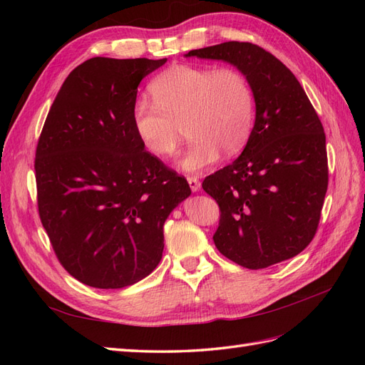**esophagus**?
Listing matches in <instances>:
<instances>
[{
    "label": "esophagus",
    "mask_w": 365,
    "mask_h": 365,
    "mask_svg": "<svg viewBox=\"0 0 365 365\" xmlns=\"http://www.w3.org/2000/svg\"><path fill=\"white\" fill-rule=\"evenodd\" d=\"M187 181H189L192 192H197L201 189V182H200V180L196 178V176H187Z\"/></svg>",
    "instance_id": "1"
}]
</instances>
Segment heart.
Instances as JSON below:
<instances>
[{"label": "heart", "instance_id": "1", "mask_svg": "<svg viewBox=\"0 0 365 365\" xmlns=\"http://www.w3.org/2000/svg\"><path fill=\"white\" fill-rule=\"evenodd\" d=\"M153 102L140 98L132 108L135 134L149 152L170 157L182 125L190 143L178 164L200 172L235 155L247 145L256 117V97L248 77L236 68L173 65L149 85Z\"/></svg>", "mask_w": 365, "mask_h": 365}]
</instances>
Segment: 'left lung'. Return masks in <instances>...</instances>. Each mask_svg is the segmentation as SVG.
<instances>
[{
  "label": "left lung",
  "mask_w": 365,
  "mask_h": 365,
  "mask_svg": "<svg viewBox=\"0 0 365 365\" xmlns=\"http://www.w3.org/2000/svg\"><path fill=\"white\" fill-rule=\"evenodd\" d=\"M190 56L235 65L256 97L244 152L202 182L220 210L216 248L248 269L297 256L317 233L329 181L326 135L312 103L291 70L256 43L230 41Z\"/></svg>",
  "instance_id": "8db88e82"
}]
</instances>
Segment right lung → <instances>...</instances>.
<instances>
[{
    "label": "right lung",
    "mask_w": 365,
    "mask_h": 365,
    "mask_svg": "<svg viewBox=\"0 0 365 365\" xmlns=\"http://www.w3.org/2000/svg\"><path fill=\"white\" fill-rule=\"evenodd\" d=\"M168 59L93 58L54 98L36 148L38 210L74 279L98 289L130 286L157 268L163 227L192 190L135 134L143 77Z\"/></svg>",
    "instance_id": "add662e5"
}]
</instances>
